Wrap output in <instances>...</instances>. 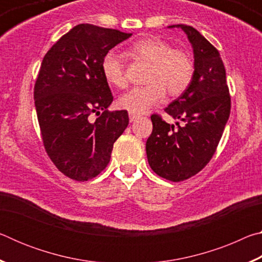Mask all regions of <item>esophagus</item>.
<instances>
[{
  "label": "esophagus",
  "instance_id": "esophagus-1",
  "mask_svg": "<svg viewBox=\"0 0 262 262\" xmlns=\"http://www.w3.org/2000/svg\"><path fill=\"white\" fill-rule=\"evenodd\" d=\"M137 118H139V115L135 114V113H132V112H129V120H130V122L135 121Z\"/></svg>",
  "mask_w": 262,
  "mask_h": 262
}]
</instances>
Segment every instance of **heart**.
<instances>
[{"label": "heart", "instance_id": "obj_1", "mask_svg": "<svg viewBox=\"0 0 262 262\" xmlns=\"http://www.w3.org/2000/svg\"><path fill=\"white\" fill-rule=\"evenodd\" d=\"M128 54L150 64L147 85L133 88L118 99V105L132 113L148 112L154 105L165 98L166 91L171 97L181 96L193 81L192 57L184 51L176 50L172 43L163 39L142 38L129 47ZM101 73L110 85L126 86L125 62L121 55L114 51H108L104 55L101 60Z\"/></svg>", "mask_w": 262, "mask_h": 262}]
</instances>
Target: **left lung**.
I'll return each mask as SVG.
<instances>
[{
	"label": "left lung",
	"mask_w": 262,
	"mask_h": 262,
	"mask_svg": "<svg viewBox=\"0 0 262 262\" xmlns=\"http://www.w3.org/2000/svg\"><path fill=\"white\" fill-rule=\"evenodd\" d=\"M194 53V77L187 90L165 112L184 122L170 125L151 115L152 133L145 150L150 167L166 180L183 181L205 167L214 156L227 125L231 99L219 51L192 26L178 24Z\"/></svg>",
	"instance_id": "left-lung-1"
}]
</instances>
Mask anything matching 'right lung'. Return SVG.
Returning <instances> with one entry per match:
<instances>
[{
	"instance_id": "right-lung-1",
	"label": "right lung",
	"mask_w": 262,
	"mask_h": 262,
	"mask_svg": "<svg viewBox=\"0 0 262 262\" xmlns=\"http://www.w3.org/2000/svg\"><path fill=\"white\" fill-rule=\"evenodd\" d=\"M130 35L79 24L43 56L34 105L46 152L70 179L86 181L98 176L129 122L127 111L107 110L113 96L101 73V60ZM92 113L101 115L95 122L90 120Z\"/></svg>"
}]
</instances>
